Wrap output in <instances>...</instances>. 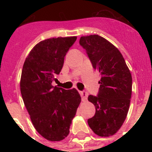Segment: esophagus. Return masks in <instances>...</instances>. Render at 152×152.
<instances>
[{"instance_id":"esophagus-1","label":"esophagus","mask_w":152,"mask_h":152,"mask_svg":"<svg viewBox=\"0 0 152 152\" xmlns=\"http://www.w3.org/2000/svg\"><path fill=\"white\" fill-rule=\"evenodd\" d=\"M80 94L81 96V99L83 101H86L88 99V93L86 91H80Z\"/></svg>"}]
</instances>
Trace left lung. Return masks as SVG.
I'll return each instance as SVG.
<instances>
[{
  "label": "left lung",
  "mask_w": 152,
  "mask_h": 152,
  "mask_svg": "<svg viewBox=\"0 0 152 152\" xmlns=\"http://www.w3.org/2000/svg\"><path fill=\"white\" fill-rule=\"evenodd\" d=\"M80 45L86 49L93 67L101 75L96 96L88 100L95 106L94 117L88 120L96 135L108 137L116 133L126 119L132 96V79L121 52L98 35L81 36Z\"/></svg>",
  "instance_id": "obj_1"
}]
</instances>
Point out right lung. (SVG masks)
Here are the masks:
<instances>
[{"label":"right lung","mask_w":152,"mask_h":152,"mask_svg":"<svg viewBox=\"0 0 152 152\" xmlns=\"http://www.w3.org/2000/svg\"><path fill=\"white\" fill-rule=\"evenodd\" d=\"M76 39L69 36L39 42L31 49L22 69L20 91L25 107L36 131L51 142L68 136L81 101L75 88L64 90L52 84Z\"/></svg>","instance_id":"right-lung-1"}]
</instances>
